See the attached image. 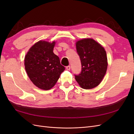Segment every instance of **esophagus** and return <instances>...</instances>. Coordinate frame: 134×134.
Segmentation results:
<instances>
[{
    "label": "esophagus",
    "instance_id": "1",
    "mask_svg": "<svg viewBox=\"0 0 134 134\" xmlns=\"http://www.w3.org/2000/svg\"><path fill=\"white\" fill-rule=\"evenodd\" d=\"M66 69L67 70H70V66H67L66 67Z\"/></svg>",
    "mask_w": 134,
    "mask_h": 134
}]
</instances>
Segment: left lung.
I'll return each mask as SVG.
<instances>
[{
  "label": "left lung",
  "instance_id": "8db88e82",
  "mask_svg": "<svg viewBox=\"0 0 134 134\" xmlns=\"http://www.w3.org/2000/svg\"><path fill=\"white\" fill-rule=\"evenodd\" d=\"M76 51L82 64V71L75 75L81 88L90 90L98 86L107 71L106 52L102 46L92 38H83L76 42Z\"/></svg>",
  "mask_w": 134,
  "mask_h": 134
}]
</instances>
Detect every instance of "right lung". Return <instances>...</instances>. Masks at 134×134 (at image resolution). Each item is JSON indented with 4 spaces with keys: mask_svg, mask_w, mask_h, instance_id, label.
Masks as SVG:
<instances>
[{
    "mask_svg": "<svg viewBox=\"0 0 134 134\" xmlns=\"http://www.w3.org/2000/svg\"><path fill=\"white\" fill-rule=\"evenodd\" d=\"M55 42L40 41L34 44L25 58L27 74L36 87L49 90L57 82L65 67L53 52Z\"/></svg>",
    "mask_w": 134,
    "mask_h": 134,
    "instance_id": "obj_1",
    "label": "right lung"
}]
</instances>
